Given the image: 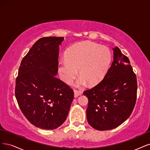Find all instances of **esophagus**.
Wrapping results in <instances>:
<instances>
[{
    "instance_id": "obj_1",
    "label": "esophagus",
    "mask_w": 150,
    "mask_h": 150,
    "mask_svg": "<svg viewBox=\"0 0 150 150\" xmlns=\"http://www.w3.org/2000/svg\"><path fill=\"white\" fill-rule=\"evenodd\" d=\"M81 94V91L79 90L74 89V96L75 97H77V96L80 95Z\"/></svg>"
}]
</instances>
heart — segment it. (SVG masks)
<instances>
[{"mask_svg": "<svg viewBox=\"0 0 150 150\" xmlns=\"http://www.w3.org/2000/svg\"><path fill=\"white\" fill-rule=\"evenodd\" d=\"M110 61L111 53L107 47L94 42H85L70 48L66 59L60 62L59 71L63 81L70 83L79 70L80 77L76 85H83L86 82L93 85L103 79Z\"/></svg>", "mask_w": 150, "mask_h": 150, "instance_id": "b5f03b06", "label": "heart"}]
</instances>
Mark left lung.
I'll return each mask as SVG.
<instances>
[{
	"label": "left lung",
	"instance_id": "8db88e82",
	"mask_svg": "<svg viewBox=\"0 0 150 150\" xmlns=\"http://www.w3.org/2000/svg\"><path fill=\"white\" fill-rule=\"evenodd\" d=\"M103 79L83 91L88 97L86 118L91 127L101 130L115 128L131 115L137 98V80L128 58L118 47Z\"/></svg>",
	"mask_w": 150,
	"mask_h": 150
}]
</instances>
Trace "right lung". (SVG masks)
<instances>
[{"label":"right lung","instance_id":"obj_1","mask_svg":"<svg viewBox=\"0 0 150 150\" xmlns=\"http://www.w3.org/2000/svg\"><path fill=\"white\" fill-rule=\"evenodd\" d=\"M64 37L38 39L23 58L15 95L25 118L34 126L54 129L64 123L74 100V90L57 78L59 45Z\"/></svg>","mask_w":150,"mask_h":150}]
</instances>
